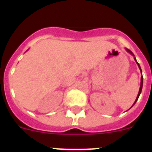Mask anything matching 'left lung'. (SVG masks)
<instances>
[{
  "label": "left lung",
  "mask_w": 152,
  "mask_h": 152,
  "mask_svg": "<svg viewBox=\"0 0 152 152\" xmlns=\"http://www.w3.org/2000/svg\"><path fill=\"white\" fill-rule=\"evenodd\" d=\"M126 50L127 51V52H128L129 53H130V54H131L132 56H134V59H135V62H136V63H137V64H138V66H139V69H140V72H141V73H142V69H141V67H140V65H139V63H138V61H136V58H135V56H134V54H133V53H132V51H130L129 49H126ZM142 85H143V77H142H142H141V84H140V88H139V94H138V96H137L136 99H135V103H133V105H134V104H135V103H136V101H137V100H138V99H139V95H140L141 92H142ZM133 105L132 106V107H133Z\"/></svg>",
  "instance_id": "8db88e82"
}]
</instances>
